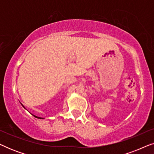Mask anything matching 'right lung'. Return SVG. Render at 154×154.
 I'll return each mask as SVG.
<instances>
[{
    "label": "right lung",
    "instance_id": "right-lung-1",
    "mask_svg": "<svg viewBox=\"0 0 154 154\" xmlns=\"http://www.w3.org/2000/svg\"><path fill=\"white\" fill-rule=\"evenodd\" d=\"M35 116V118H37V119H42V118H40V117H38V116Z\"/></svg>",
    "mask_w": 154,
    "mask_h": 154
}]
</instances>
